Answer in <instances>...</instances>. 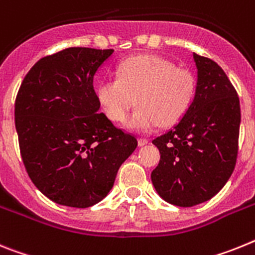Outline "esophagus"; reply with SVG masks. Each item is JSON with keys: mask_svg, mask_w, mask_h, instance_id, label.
Instances as JSON below:
<instances>
[{"mask_svg": "<svg viewBox=\"0 0 255 255\" xmlns=\"http://www.w3.org/2000/svg\"><path fill=\"white\" fill-rule=\"evenodd\" d=\"M147 142H149V141L146 140V138H138V146H145L147 145Z\"/></svg>", "mask_w": 255, "mask_h": 255, "instance_id": "esophagus-1", "label": "esophagus"}]
</instances>
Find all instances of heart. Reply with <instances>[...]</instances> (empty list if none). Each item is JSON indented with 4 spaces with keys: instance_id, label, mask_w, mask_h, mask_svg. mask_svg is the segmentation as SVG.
<instances>
[{
    "instance_id": "1",
    "label": "heart",
    "mask_w": 255,
    "mask_h": 255,
    "mask_svg": "<svg viewBox=\"0 0 255 255\" xmlns=\"http://www.w3.org/2000/svg\"><path fill=\"white\" fill-rule=\"evenodd\" d=\"M118 77H106L96 87V99L110 121L125 122L136 97L137 108L127 128L146 133L183 118L194 101L196 81L191 72L163 57L143 55L119 65Z\"/></svg>"
}]
</instances>
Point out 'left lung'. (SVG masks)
<instances>
[{
    "label": "left lung",
    "instance_id": "obj_1",
    "mask_svg": "<svg viewBox=\"0 0 255 255\" xmlns=\"http://www.w3.org/2000/svg\"><path fill=\"white\" fill-rule=\"evenodd\" d=\"M196 66L194 101L183 118L152 140L160 161L151 181L161 199L194 207L220 192L238 156L240 103L216 61L192 54Z\"/></svg>",
    "mask_w": 255,
    "mask_h": 255
}]
</instances>
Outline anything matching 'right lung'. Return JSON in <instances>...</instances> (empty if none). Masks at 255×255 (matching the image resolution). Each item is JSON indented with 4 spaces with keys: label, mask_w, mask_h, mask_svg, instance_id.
Segmentation results:
<instances>
[{
    "label": "right lung",
    "mask_w": 255,
    "mask_h": 255,
    "mask_svg": "<svg viewBox=\"0 0 255 255\" xmlns=\"http://www.w3.org/2000/svg\"><path fill=\"white\" fill-rule=\"evenodd\" d=\"M114 50L70 47L25 75L15 101L21 158L35 187L57 204L88 208L103 200L133 136L99 113L94 78Z\"/></svg>",
    "instance_id": "obj_1"
}]
</instances>
